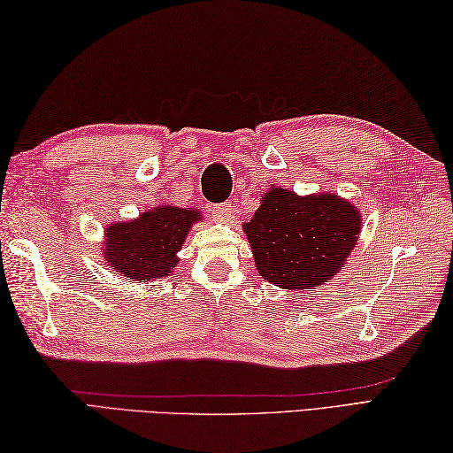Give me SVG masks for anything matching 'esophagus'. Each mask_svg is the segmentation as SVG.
I'll list each match as a JSON object with an SVG mask.
<instances>
[{
  "instance_id": "esophagus-1",
  "label": "esophagus",
  "mask_w": 453,
  "mask_h": 453,
  "mask_svg": "<svg viewBox=\"0 0 453 453\" xmlns=\"http://www.w3.org/2000/svg\"><path fill=\"white\" fill-rule=\"evenodd\" d=\"M235 206L232 202H221V204H214L211 206V214H214L216 219H229L234 214Z\"/></svg>"
}]
</instances>
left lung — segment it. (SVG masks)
Segmentation results:
<instances>
[{"instance_id": "8db88e82", "label": "left lung", "mask_w": 453, "mask_h": 453, "mask_svg": "<svg viewBox=\"0 0 453 453\" xmlns=\"http://www.w3.org/2000/svg\"><path fill=\"white\" fill-rule=\"evenodd\" d=\"M360 229V208L336 192L300 196L276 185L243 224L258 274L292 292H311L339 274Z\"/></svg>"}]
</instances>
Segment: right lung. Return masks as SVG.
<instances>
[{"label":"right lung","mask_w":453,"mask_h":453,"mask_svg":"<svg viewBox=\"0 0 453 453\" xmlns=\"http://www.w3.org/2000/svg\"><path fill=\"white\" fill-rule=\"evenodd\" d=\"M200 219L198 208L157 204L134 219L111 221L101 243L103 261L130 282L171 276L179 265L177 253Z\"/></svg>","instance_id":"right-lung-1"}]
</instances>
